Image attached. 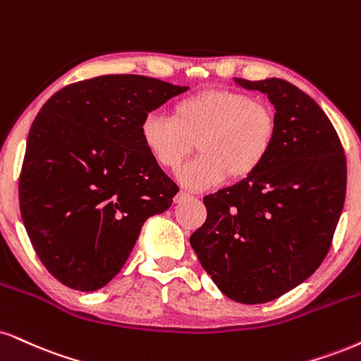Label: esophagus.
Listing matches in <instances>:
<instances>
[{
	"label": "esophagus",
	"instance_id": "34e87169",
	"mask_svg": "<svg viewBox=\"0 0 361 361\" xmlns=\"http://www.w3.org/2000/svg\"><path fill=\"white\" fill-rule=\"evenodd\" d=\"M190 198H193L192 195H188V193H185V192H180L175 197V203H183V202H186V200H190Z\"/></svg>",
	"mask_w": 361,
	"mask_h": 361
}]
</instances>
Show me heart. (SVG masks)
<instances>
[{"mask_svg": "<svg viewBox=\"0 0 361 361\" xmlns=\"http://www.w3.org/2000/svg\"><path fill=\"white\" fill-rule=\"evenodd\" d=\"M141 142L159 168L176 171L195 151L200 158L178 173L190 190H210L249 180L266 164L277 141V116L266 102L228 89H208L180 99L171 119H142Z\"/></svg>", "mask_w": 361, "mask_h": 361, "instance_id": "obj_1", "label": "heart"}]
</instances>
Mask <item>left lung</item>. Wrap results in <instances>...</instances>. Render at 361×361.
<instances>
[{"label": "left lung", "instance_id": "left-lung-1", "mask_svg": "<svg viewBox=\"0 0 361 361\" xmlns=\"http://www.w3.org/2000/svg\"><path fill=\"white\" fill-rule=\"evenodd\" d=\"M235 82L274 104L277 141L254 176L203 197L207 220L190 244L225 296L262 305L326 257L345 203L346 156L331 121L296 85Z\"/></svg>", "mask_w": 361, "mask_h": 361}]
</instances>
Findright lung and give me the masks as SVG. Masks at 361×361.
Returning a JSON list of instances; mask_svg holds the SVG:
<instances>
[{
	"instance_id": "obj_1",
	"label": "right lung",
	"mask_w": 361,
	"mask_h": 361,
	"mask_svg": "<svg viewBox=\"0 0 361 361\" xmlns=\"http://www.w3.org/2000/svg\"><path fill=\"white\" fill-rule=\"evenodd\" d=\"M188 87L145 75L75 82L43 104L27 139L20 212L38 259L67 288L106 286L147 216L178 186L141 142L142 119Z\"/></svg>"
}]
</instances>
